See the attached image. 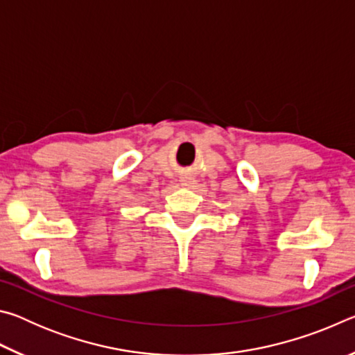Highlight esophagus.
Segmentation results:
<instances>
[{
    "label": "esophagus",
    "instance_id": "34e87169",
    "mask_svg": "<svg viewBox=\"0 0 355 355\" xmlns=\"http://www.w3.org/2000/svg\"><path fill=\"white\" fill-rule=\"evenodd\" d=\"M192 184V180L188 177H183L182 178V186H191Z\"/></svg>",
    "mask_w": 355,
    "mask_h": 355
}]
</instances>
